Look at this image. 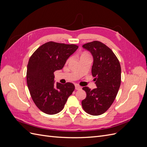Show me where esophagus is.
<instances>
[{
	"mask_svg": "<svg viewBox=\"0 0 147 147\" xmlns=\"http://www.w3.org/2000/svg\"><path fill=\"white\" fill-rule=\"evenodd\" d=\"M82 87L78 85H75V90H81Z\"/></svg>",
	"mask_w": 147,
	"mask_h": 147,
	"instance_id": "obj_1",
	"label": "esophagus"
}]
</instances>
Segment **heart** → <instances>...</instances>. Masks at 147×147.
<instances>
[{"instance_id":"heart-1","label":"heart","mask_w":147,"mask_h":147,"mask_svg":"<svg viewBox=\"0 0 147 147\" xmlns=\"http://www.w3.org/2000/svg\"><path fill=\"white\" fill-rule=\"evenodd\" d=\"M86 56H89V55L87 53H85V52H84V53H83L82 54V55H81V56H80V58H81V57H86ZM69 59H68V61H69Z\"/></svg>"}]
</instances>
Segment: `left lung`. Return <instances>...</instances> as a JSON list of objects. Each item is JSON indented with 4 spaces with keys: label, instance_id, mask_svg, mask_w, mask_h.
<instances>
[{
    "label": "left lung",
    "instance_id": "8db88e82",
    "mask_svg": "<svg viewBox=\"0 0 147 147\" xmlns=\"http://www.w3.org/2000/svg\"><path fill=\"white\" fill-rule=\"evenodd\" d=\"M82 47L92 55L91 72L97 88H83L86 97L82 105L86 113L97 116L105 113L116 98L121 84V66L112 50L103 43L93 41Z\"/></svg>",
    "mask_w": 147,
    "mask_h": 147
}]
</instances>
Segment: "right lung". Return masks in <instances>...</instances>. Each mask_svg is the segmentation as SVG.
Wrapping results in <instances>:
<instances>
[{
	"label": "right lung",
	"instance_id": "add662e5",
	"mask_svg": "<svg viewBox=\"0 0 147 147\" xmlns=\"http://www.w3.org/2000/svg\"><path fill=\"white\" fill-rule=\"evenodd\" d=\"M78 48L74 44L48 42L30 56L26 74L28 87L35 104L45 113L54 115L61 112L74 91L72 83H55L54 72L63 68Z\"/></svg>",
	"mask_w": 147,
	"mask_h": 147
}]
</instances>
